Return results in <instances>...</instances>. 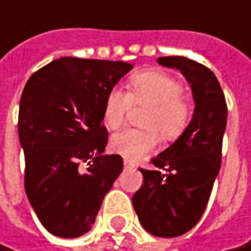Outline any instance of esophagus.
I'll use <instances>...</instances> for the list:
<instances>
[{
  "mask_svg": "<svg viewBox=\"0 0 251 251\" xmlns=\"http://www.w3.org/2000/svg\"><path fill=\"white\" fill-rule=\"evenodd\" d=\"M124 167H126V169H135V165L128 160H124Z\"/></svg>",
  "mask_w": 251,
  "mask_h": 251,
  "instance_id": "1",
  "label": "esophagus"
}]
</instances>
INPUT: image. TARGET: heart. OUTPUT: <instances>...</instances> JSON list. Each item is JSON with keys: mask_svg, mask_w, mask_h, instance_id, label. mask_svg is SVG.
<instances>
[{"mask_svg": "<svg viewBox=\"0 0 251 251\" xmlns=\"http://www.w3.org/2000/svg\"><path fill=\"white\" fill-rule=\"evenodd\" d=\"M129 93L113 87L103 106V120L109 128L122 127L134 105H149L142 119L146 128H127L113 135L110 145L116 153L127 160H139L153 151L160 136L175 141L186 129L190 119L188 102L181 97V83L164 71L149 70L129 79Z\"/></svg>", "mask_w": 251, "mask_h": 251, "instance_id": "obj_1", "label": "heart"}]
</instances>
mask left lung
I'll return each mask as SVG.
<instances>
[{"label": "left lung", "mask_w": 251, "mask_h": 251, "mask_svg": "<svg viewBox=\"0 0 251 251\" xmlns=\"http://www.w3.org/2000/svg\"><path fill=\"white\" fill-rule=\"evenodd\" d=\"M157 63L180 71L191 86L195 108L183 134L151 160L157 169H139L143 183L132 205L149 234L175 238L194 227L206 209L220 171L227 102L205 65L181 56L158 57Z\"/></svg>", "instance_id": "8db88e82"}]
</instances>
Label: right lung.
Returning <instances> with one entry per match:
<instances>
[{
    "label": "right lung",
    "mask_w": 251,
    "mask_h": 251,
    "mask_svg": "<svg viewBox=\"0 0 251 251\" xmlns=\"http://www.w3.org/2000/svg\"><path fill=\"white\" fill-rule=\"evenodd\" d=\"M132 65L63 57L32 74L19 108L24 187L42 226L60 238L91 229L103 197L123 171L103 154L105 100Z\"/></svg>",
    "instance_id": "obj_1"
}]
</instances>
